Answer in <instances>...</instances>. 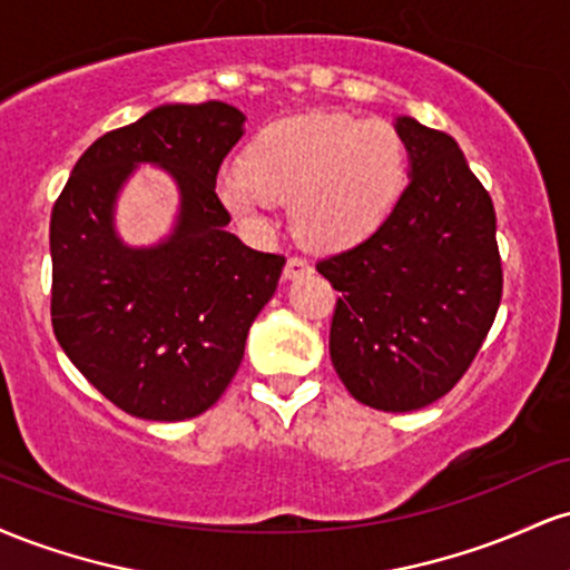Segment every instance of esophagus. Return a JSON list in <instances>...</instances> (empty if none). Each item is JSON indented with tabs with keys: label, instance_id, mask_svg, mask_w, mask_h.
<instances>
[{
	"label": "esophagus",
	"instance_id": "34e87169",
	"mask_svg": "<svg viewBox=\"0 0 570 570\" xmlns=\"http://www.w3.org/2000/svg\"><path fill=\"white\" fill-rule=\"evenodd\" d=\"M311 271H313V267H311V263H307V259L289 257V259H286V267H284V278L289 281V278L305 276V273H311Z\"/></svg>",
	"mask_w": 570,
	"mask_h": 570
}]
</instances>
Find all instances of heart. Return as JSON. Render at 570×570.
Instances as JSON below:
<instances>
[{
	"label": "heart",
	"instance_id": "obj_1",
	"mask_svg": "<svg viewBox=\"0 0 570 570\" xmlns=\"http://www.w3.org/2000/svg\"><path fill=\"white\" fill-rule=\"evenodd\" d=\"M407 181V149L385 120L307 112L259 130L240 168L217 179L235 219L265 225L273 203L292 200V227L311 248L335 252L383 225Z\"/></svg>",
	"mask_w": 570,
	"mask_h": 570
}]
</instances>
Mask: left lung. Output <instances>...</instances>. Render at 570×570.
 Returning a JSON list of instances; mask_svg holds the SVG:
<instances>
[{
  "label": "left lung",
  "instance_id": "left-lung-1",
  "mask_svg": "<svg viewBox=\"0 0 570 570\" xmlns=\"http://www.w3.org/2000/svg\"><path fill=\"white\" fill-rule=\"evenodd\" d=\"M410 185L394 212L316 271L343 292L330 330L335 372L356 402L421 410L474 362L501 303L495 212L453 136L396 117Z\"/></svg>",
  "mask_w": 570,
  "mask_h": 570
}]
</instances>
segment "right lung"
Here are the masks:
<instances>
[{
	"mask_svg": "<svg viewBox=\"0 0 570 570\" xmlns=\"http://www.w3.org/2000/svg\"><path fill=\"white\" fill-rule=\"evenodd\" d=\"M225 101L163 104L82 153L50 217V316L61 348L115 407L144 421H185L225 394L248 326L276 292L281 254L227 233L217 198L222 160L244 136ZM141 161L180 187L175 233L126 247L114 200Z\"/></svg>",
	"mask_w": 570,
	"mask_h": 570,
	"instance_id": "1",
	"label": "right lung"
}]
</instances>
